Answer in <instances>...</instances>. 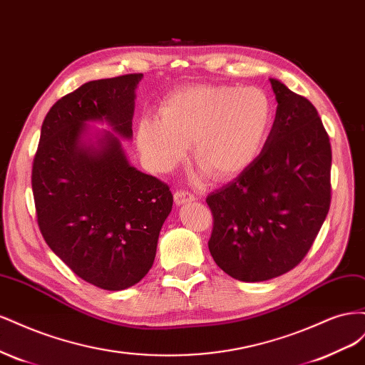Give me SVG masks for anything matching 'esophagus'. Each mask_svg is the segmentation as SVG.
<instances>
[{"mask_svg":"<svg viewBox=\"0 0 365 365\" xmlns=\"http://www.w3.org/2000/svg\"><path fill=\"white\" fill-rule=\"evenodd\" d=\"M173 197H175V204H176V205H182V204H185V202L195 201V195H193V193H189V192H185V190H176L175 195H173Z\"/></svg>","mask_w":365,"mask_h":365,"instance_id":"esophagus-1","label":"esophagus"}]
</instances>
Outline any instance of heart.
I'll use <instances>...</instances> for the list:
<instances>
[{"mask_svg": "<svg viewBox=\"0 0 365 365\" xmlns=\"http://www.w3.org/2000/svg\"><path fill=\"white\" fill-rule=\"evenodd\" d=\"M271 123V102L259 88L195 85L170 94L161 115H143L137 143L149 168L169 172L193 141L195 160L217 178H228L256 160Z\"/></svg>", "mask_w": 365, "mask_h": 365, "instance_id": "b5f03b06", "label": "heart"}]
</instances>
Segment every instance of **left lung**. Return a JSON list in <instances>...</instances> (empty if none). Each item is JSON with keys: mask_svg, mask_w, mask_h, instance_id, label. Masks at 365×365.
<instances>
[{"mask_svg": "<svg viewBox=\"0 0 365 365\" xmlns=\"http://www.w3.org/2000/svg\"><path fill=\"white\" fill-rule=\"evenodd\" d=\"M277 111L262 152L239 176L207 196L208 250L240 282H264L300 263L330 207V140L315 106L269 79Z\"/></svg>", "mask_w": 365, "mask_h": 365, "instance_id": "obj_1", "label": "left lung"}]
</instances>
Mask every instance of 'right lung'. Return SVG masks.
Segmentation results:
<instances>
[{"instance_id": "right-lung-1", "label": "right lung", "mask_w": 365, "mask_h": 365, "mask_svg": "<svg viewBox=\"0 0 365 365\" xmlns=\"http://www.w3.org/2000/svg\"><path fill=\"white\" fill-rule=\"evenodd\" d=\"M141 73L83 83L43 118L31 169L38 225L53 252L97 288L121 291L149 272L170 187L128 163L120 140L130 138ZM106 120L115 133L83 141L86 120Z\"/></svg>"}]
</instances>
